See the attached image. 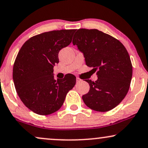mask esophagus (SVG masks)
<instances>
[{
  "instance_id": "esophagus-1",
  "label": "esophagus",
  "mask_w": 148,
  "mask_h": 148,
  "mask_svg": "<svg viewBox=\"0 0 148 148\" xmlns=\"http://www.w3.org/2000/svg\"><path fill=\"white\" fill-rule=\"evenodd\" d=\"M81 81H82V80L80 79V78L76 77V82H77V83H79V82H81Z\"/></svg>"
}]
</instances>
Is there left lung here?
I'll use <instances>...</instances> for the list:
<instances>
[{
	"mask_svg": "<svg viewBox=\"0 0 148 148\" xmlns=\"http://www.w3.org/2000/svg\"><path fill=\"white\" fill-rule=\"evenodd\" d=\"M72 42L98 76L95 82L85 80L90 91L82 97L85 104L97 112L112 110L123 100L130 86L132 65L127 49L116 38L96 29H78Z\"/></svg>",
	"mask_w": 148,
	"mask_h": 148,
	"instance_id": "obj_1",
	"label": "left lung"
}]
</instances>
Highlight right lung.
Listing matches in <instances>:
<instances>
[{"label":"right lung","instance_id":"right-lung-1","mask_svg":"<svg viewBox=\"0 0 148 148\" xmlns=\"http://www.w3.org/2000/svg\"><path fill=\"white\" fill-rule=\"evenodd\" d=\"M76 29L44 32L23 44L14 61L13 80L19 98L27 108L39 115L55 112L63 106L67 92L76 84V76L54 78L58 52L72 42Z\"/></svg>","mask_w":148,"mask_h":148}]
</instances>
